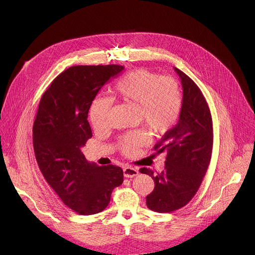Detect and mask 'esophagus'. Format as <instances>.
I'll return each mask as SVG.
<instances>
[{
	"label": "esophagus",
	"instance_id": "obj_1",
	"mask_svg": "<svg viewBox=\"0 0 255 255\" xmlns=\"http://www.w3.org/2000/svg\"><path fill=\"white\" fill-rule=\"evenodd\" d=\"M123 173L125 177H134L138 174V170L131 166H126L123 168Z\"/></svg>",
	"mask_w": 255,
	"mask_h": 255
}]
</instances>
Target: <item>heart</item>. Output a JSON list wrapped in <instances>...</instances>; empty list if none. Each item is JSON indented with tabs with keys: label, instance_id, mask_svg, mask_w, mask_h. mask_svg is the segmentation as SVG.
I'll list each match as a JSON object with an SVG mask.
<instances>
[{
	"label": "heart",
	"instance_id": "obj_1",
	"mask_svg": "<svg viewBox=\"0 0 255 255\" xmlns=\"http://www.w3.org/2000/svg\"><path fill=\"white\" fill-rule=\"evenodd\" d=\"M115 99L138 105L137 116L153 136L167 133L176 123L183 107V95L178 82L169 76H158L145 68H137L125 74L113 88ZM112 99L96 98L90 109V118L96 130H104L110 124ZM147 142V135L139 129L125 134L120 141V149L134 155Z\"/></svg>",
	"mask_w": 255,
	"mask_h": 255
}]
</instances>
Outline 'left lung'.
Instances as JSON below:
<instances>
[{"label":"left lung","instance_id":"left-lung-1","mask_svg":"<svg viewBox=\"0 0 255 255\" xmlns=\"http://www.w3.org/2000/svg\"><path fill=\"white\" fill-rule=\"evenodd\" d=\"M174 70L183 87V107L177 124L153 147L158 153L166 152L164 170H139L154 180L146 206L158 213L173 212L193 199L207 172L213 148V122L207 101L191 78L176 67Z\"/></svg>","mask_w":255,"mask_h":255}]
</instances>
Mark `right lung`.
Segmentation results:
<instances>
[{
  "label": "right lung",
  "mask_w": 255,
  "mask_h": 255,
  "mask_svg": "<svg viewBox=\"0 0 255 255\" xmlns=\"http://www.w3.org/2000/svg\"><path fill=\"white\" fill-rule=\"evenodd\" d=\"M124 66L76 65L56 77L41 97L33 124L36 161L64 205L80 215L102 212L123 183L121 167L89 162L81 148L92 138L90 107Z\"/></svg>",
  "instance_id": "1"
}]
</instances>
